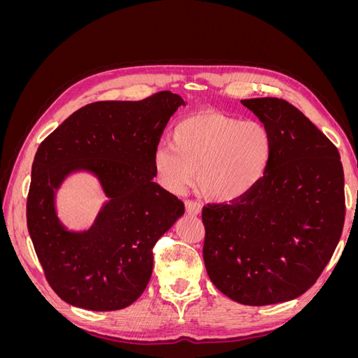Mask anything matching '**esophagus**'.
<instances>
[{
    "instance_id": "34e87169",
    "label": "esophagus",
    "mask_w": 358,
    "mask_h": 358,
    "mask_svg": "<svg viewBox=\"0 0 358 358\" xmlns=\"http://www.w3.org/2000/svg\"><path fill=\"white\" fill-rule=\"evenodd\" d=\"M185 208L189 215H199L201 212V206L197 201H192V200L185 201Z\"/></svg>"
}]
</instances>
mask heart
Returning <instances> with one entry per match:
<instances>
[{
    "label": "heart",
    "instance_id": "1",
    "mask_svg": "<svg viewBox=\"0 0 358 358\" xmlns=\"http://www.w3.org/2000/svg\"><path fill=\"white\" fill-rule=\"evenodd\" d=\"M171 143L159 145L152 155L161 185L182 192L197 171L199 191L220 203L237 201L254 191L273 155L272 133L263 122L213 110L180 119Z\"/></svg>",
    "mask_w": 358,
    "mask_h": 358
}]
</instances>
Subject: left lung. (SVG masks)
Instances as JSON below:
<instances>
[{"label": "left lung", "mask_w": 358, "mask_h": 358, "mask_svg": "<svg viewBox=\"0 0 358 358\" xmlns=\"http://www.w3.org/2000/svg\"><path fill=\"white\" fill-rule=\"evenodd\" d=\"M272 133L273 155L246 197L203 208V258L213 285L249 306L306 292L339 243L345 221L338 149L285 100H242Z\"/></svg>", "instance_id": "left-lung-1"}]
</instances>
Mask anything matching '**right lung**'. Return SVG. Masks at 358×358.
<instances>
[{"instance_id":"obj_1","label":"right lung","mask_w":358,"mask_h":358,"mask_svg":"<svg viewBox=\"0 0 358 358\" xmlns=\"http://www.w3.org/2000/svg\"><path fill=\"white\" fill-rule=\"evenodd\" d=\"M185 101L161 91L140 101H96L69 116L37 149L27 224L49 285L76 308L117 310L145 291L152 248L185 212L154 182L152 155L170 116ZM76 171L99 179L110 199L85 232L57 218L55 196Z\"/></svg>"}]
</instances>
